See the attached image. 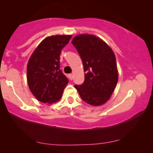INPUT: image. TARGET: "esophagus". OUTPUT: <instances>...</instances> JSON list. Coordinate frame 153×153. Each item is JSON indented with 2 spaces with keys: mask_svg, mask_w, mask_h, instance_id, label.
<instances>
[{
  "mask_svg": "<svg viewBox=\"0 0 153 153\" xmlns=\"http://www.w3.org/2000/svg\"><path fill=\"white\" fill-rule=\"evenodd\" d=\"M68 77H69V79H70V80H72V79H73V75H72V74H68Z\"/></svg>",
  "mask_w": 153,
  "mask_h": 153,
  "instance_id": "obj_1",
  "label": "esophagus"
}]
</instances>
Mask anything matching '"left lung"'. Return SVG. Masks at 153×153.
<instances>
[{
  "mask_svg": "<svg viewBox=\"0 0 153 153\" xmlns=\"http://www.w3.org/2000/svg\"><path fill=\"white\" fill-rule=\"evenodd\" d=\"M72 45L81 56L85 80L75 85L81 99L93 106H101L111 97L118 80L116 56L111 48L99 37L80 34L73 38Z\"/></svg>",
  "mask_w": 153,
  "mask_h": 153,
  "instance_id": "left-lung-1",
  "label": "left lung"
}]
</instances>
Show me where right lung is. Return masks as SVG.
Masks as SVG:
<instances>
[{
    "instance_id": "right-lung-1",
    "label": "right lung",
    "mask_w": 153,
    "mask_h": 153,
    "mask_svg": "<svg viewBox=\"0 0 153 153\" xmlns=\"http://www.w3.org/2000/svg\"><path fill=\"white\" fill-rule=\"evenodd\" d=\"M71 35L47 37L34 50L27 65L29 89L38 101L56 103L61 98L69 81L60 70V56Z\"/></svg>"
}]
</instances>
